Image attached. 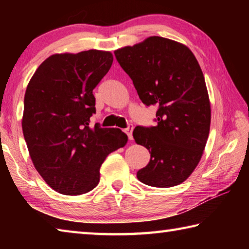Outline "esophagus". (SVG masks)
<instances>
[{"instance_id": "esophagus-1", "label": "esophagus", "mask_w": 249, "mask_h": 249, "mask_svg": "<svg viewBox=\"0 0 249 249\" xmlns=\"http://www.w3.org/2000/svg\"><path fill=\"white\" fill-rule=\"evenodd\" d=\"M124 132H125L126 135H127L128 140L132 141L133 140V125H129L127 128L124 129Z\"/></svg>"}]
</instances>
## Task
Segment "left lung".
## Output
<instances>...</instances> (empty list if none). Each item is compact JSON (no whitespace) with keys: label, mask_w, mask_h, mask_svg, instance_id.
Here are the masks:
<instances>
[{"label":"left lung","mask_w":249,"mask_h":249,"mask_svg":"<svg viewBox=\"0 0 249 249\" xmlns=\"http://www.w3.org/2000/svg\"><path fill=\"white\" fill-rule=\"evenodd\" d=\"M114 53L142 102L158 107L157 125L133 132L150 153L138 180L156 188L182 183L199 163L210 133L211 105L199 62L187 46L159 36Z\"/></svg>","instance_id":"obj_1"}]
</instances>
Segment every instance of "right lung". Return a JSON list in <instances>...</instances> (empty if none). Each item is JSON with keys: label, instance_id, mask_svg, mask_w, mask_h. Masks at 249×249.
<instances>
[{"label": "right lung", "instance_id": "right-lung-1", "mask_svg": "<svg viewBox=\"0 0 249 249\" xmlns=\"http://www.w3.org/2000/svg\"><path fill=\"white\" fill-rule=\"evenodd\" d=\"M112 62L111 53L96 49L53 54L25 92L22 127L29 156L46 183L61 195L94 189L107 155L127 142L119 128L89 126L95 113L93 89Z\"/></svg>", "mask_w": 249, "mask_h": 249}]
</instances>
